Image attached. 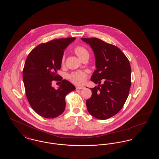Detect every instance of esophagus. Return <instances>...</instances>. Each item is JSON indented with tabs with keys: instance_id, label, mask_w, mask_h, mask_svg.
Returning a JSON list of instances; mask_svg holds the SVG:
<instances>
[{
	"instance_id": "obj_1",
	"label": "esophagus",
	"mask_w": 159,
	"mask_h": 159,
	"mask_svg": "<svg viewBox=\"0 0 159 159\" xmlns=\"http://www.w3.org/2000/svg\"><path fill=\"white\" fill-rule=\"evenodd\" d=\"M76 89H79V90H80V89H83L84 88L82 87V86H76Z\"/></svg>"
}]
</instances>
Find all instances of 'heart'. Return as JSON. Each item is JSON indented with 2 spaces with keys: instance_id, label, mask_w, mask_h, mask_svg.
Returning <instances> with one entry per match:
<instances>
[{
  "instance_id": "heart-1",
  "label": "heart",
  "mask_w": 159,
  "mask_h": 159,
  "mask_svg": "<svg viewBox=\"0 0 159 159\" xmlns=\"http://www.w3.org/2000/svg\"><path fill=\"white\" fill-rule=\"evenodd\" d=\"M75 51L76 52V55L80 58H81L84 54L88 53L85 48H84L83 47L80 46H78L76 47ZM64 60H65V55H64L62 58V63L64 62ZM86 78H87L86 73L85 71H82L73 72L69 76L70 80L73 83L76 84H80V85L83 84L85 83Z\"/></svg>"
}]
</instances>
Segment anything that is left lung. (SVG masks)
I'll list each match as a JSON object with an SVG mask.
<instances>
[{
	"instance_id": "1",
	"label": "left lung",
	"mask_w": 159,
	"mask_h": 159,
	"mask_svg": "<svg viewBox=\"0 0 159 159\" xmlns=\"http://www.w3.org/2000/svg\"><path fill=\"white\" fill-rule=\"evenodd\" d=\"M81 39L95 55L96 70L91 80L98 84L91 89L92 96L86 102L88 111L97 119H109L121 110L128 98L131 85L129 61L116 46L97 38ZM101 80L104 83L100 85Z\"/></svg>"
}]
</instances>
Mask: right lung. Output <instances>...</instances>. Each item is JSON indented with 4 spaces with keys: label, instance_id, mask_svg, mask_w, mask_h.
Segmentation results:
<instances>
[{
    "label": "right lung",
    "instance_id": "add662e5",
    "mask_svg": "<svg viewBox=\"0 0 159 159\" xmlns=\"http://www.w3.org/2000/svg\"><path fill=\"white\" fill-rule=\"evenodd\" d=\"M75 38L59 39L36 46L29 54L23 69V82L31 107L39 115L53 119L66 108L65 97L75 86L57 74L60 70L64 51ZM53 80L61 81L57 89Z\"/></svg>",
    "mask_w": 159,
    "mask_h": 159
}]
</instances>
